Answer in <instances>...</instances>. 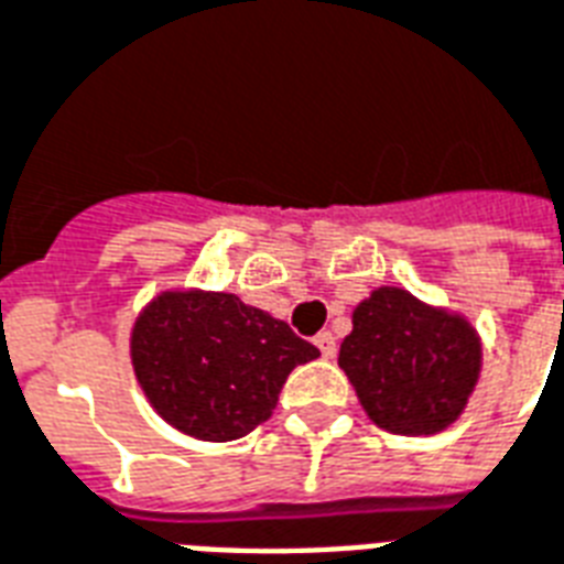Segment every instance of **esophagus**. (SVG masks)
<instances>
[{
	"mask_svg": "<svg viewBox=\"0 0 564 564\" xmlns=\"http://www.w3.org/2000/svg\"><path fill=\"white\" fill-rule=\"evenodd\" d=\"M314 344H317V350H321L323 359H335V338H332V332H317L314 335Z\"/></svg>",
	"mask_w": 564,
	"mask_h": 564,
	"instance_id": "esophagus-1",
	"label": "esophagus"
}]
</instances>
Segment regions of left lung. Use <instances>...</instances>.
Masks as SVG:
<instances>
[{"instance_id": "8db88e82", "label": "left lung", "mask_w": 564, "mask_h": 564, "mask_svg": "<svg viewBox=\"0 0 564 564\" xmlns=\"http://www.w3.org/2000/svg\"><path fill=\"white\" fill-rule=\"evenodd\" d=\"M338 365L377 426L432 435L468 403L479 341L462 317L435 312L400 288H379L352 312Z\"/></svg>"}]
</instances>
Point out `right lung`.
I'll return each instance as SVG.
<instances>
[{"instance_id": "obj_1", "label": "right lung", "mask_w": 564, "mask_h": 564, "mask_svg": "<svg viewBox=\"0 0 564 564\" xmlns=\"http://www.w3.org/2000/svg\"><path fill=\"white\" fill-rule=\"evenodd\" d=\"M321 352L235 294H161L134 323L132 365L155 412L203 441L243 438L276 409L296 365Z\"/></svg>"}]
</instances>
